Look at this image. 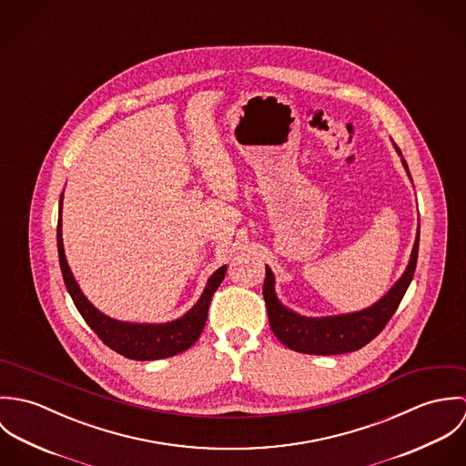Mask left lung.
Instances as JSON below:
<instances>
[{
  "label": "left lung",
  "instance_id": "obj_1",
  "mask_svg": "<svg viewBox=\"0 0 466 466\" xmlns=\"http://www.w3.org/2000/svg\"><path fill=\"white\" fill-rule=\"evenodd\" d=\"M393 147L399 152L401 165L410 179L409 167L397 143H393ZM418 246H420V224L416 229V238H414L409 264L405 267L403 274L395 281V285L379 301L357 312L323 316V318H307L285 307L279 301L274 289L276 285L274 272L270 270V267L266 266L264 299H266L270 330L279 339L281 344L299 353L339 355V353H350V351L360 350L384 330L388 321L397 312L400 301L414 276V268L418 262Z\"/></svg>",
  "mask_w": 466,
  "mask_h": 466
}]
</instances>
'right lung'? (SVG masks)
Here are the masks:
<instances>
[{
    "mask_svg": "<svg viewBox=\"0 0 466 466\" xmlns=\"http://www.w3.org/2000/svg\"><path fill=\"white\" fill-rule=\"evenodd\" d=\"M57 251H59V264H61L67 292L76 310L84 318V321L102 339L106 346H109L116 353L133 360H157V359L174 357L188 350L199 339L200 332L206 325L211 298L218 289V285L222 283L228 268V266L218 267L208 278L198 303L181 318L167 323H129V321H118L102 314L84 296L71 268L67 266L65 244H63V194L59 200Z\"/></svg>",
    "mask_w": 466,
    "mask_h": 466,
    "instance_id": "1",
    "label": "right lung"
}]
</instances>
